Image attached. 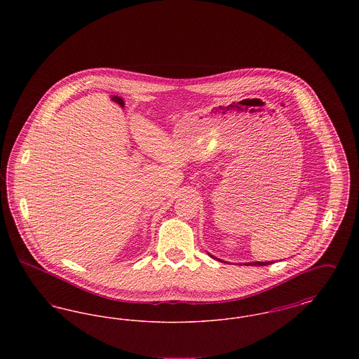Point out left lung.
<instances>
[{
  "label": "left lung",
  "instance_id": "left-lung-1",
  "mask_svg": "<svg viewBox=\"0 0 359 359\" xmlns=\"http://www.w3.org/2000/svg\"><path fill=\"white\" fill-rule=\"evenodd\" d=\"M208 256L212 257V258H215V259H218V261H222V259H219V258H217V257L212 256V255H210L208 253ZM222 262H224V261H222ZM272 264V261H266V262H261V261H255V262H245L243 265H255V266H262V265H271Z\"/></svg>",
  "mask_w": 359,
  "mask_h": 359
}]
</instances>
